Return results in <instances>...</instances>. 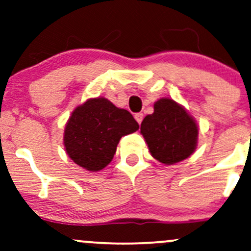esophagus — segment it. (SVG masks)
Listing matches in <instances>:
<instances>
[{
  "instance_id": "34e87169",
  "label": "esophagus",
  "mask_w": 251,
  "mask_h": 251,
  "mask_svg": "<svg viewBox=\"0 0 251 251\" xmlns=\"http://www.w3.org/2000/svg\"><path fill=\"white\" fill-rule=\"evenodd\" d=\"M134 118H135V120H136V122H138L139 124H141L142 119H144V113H141V112L135 113V115H134Z\"/></svg>"
}]
</instances>
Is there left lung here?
<instances>
[{
    "label": "left lung",
    "instance_id": "left-lung-1",
    "mask_svg": "<svg viewBox=\"0 0 251 251\" xmlns=\"http://www.w3.org/2000/svg\"><path fill=\"white\" fill-rule=\"evenodd\" d=\"M140 131L153 157L164 164L185 160L197 146L195 120L169 98H161L154 104V113L145 117Z\"/></svg>",
    "mask_w": 251,
    "mask_h": 251
}]
</instances>
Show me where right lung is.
I'll use <instances>...</instances> for the list:
<instances>
[{"label": "right lung", "mask_w": 251, "mask_h": 251, "mask_svg": "<svg viewBox=\"0 0 251 251\" xmlns=\"http://www.w3.org/2000/svg\"><path fill=\"white\" fill-rule=\"evenodd\" d=\"M138 128L139 124L127 110L118 109L106 98H94L72 113L63 141L76 164L98 171L111 162L120 138Z\"/></svg>", "instance_id": "right-lung-1"}]
</instances>
